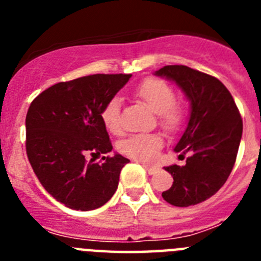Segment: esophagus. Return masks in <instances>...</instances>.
<instances>
[{
    "label": "esophagus",
    "mask_w": 261,
    "mask_h": 261,
    "mask_svg": "<svg viewBox=\"0 0 261 261\" xmlns=\"http://www.w3.org/2000/svg\"><path fill=\"white\" fill-rule=\"evenodd\" d=\"M145 170L147 171V174L149 175H154L156 171H158V167H155V166H149V165H144Z\"/></svg>",
    "instance_id": "esophagus-1"
}]
</instances>
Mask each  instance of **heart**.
I'll use <instances>...</instances> for the list:
<instances>
[{"label": "heart", "mask_w": 261, "mask_h": 261, "mask_svg": "<svg viewBox=\"0 0 261 261\" xmlns=\"http://www.w3.org/2000/svg\"><path fill=\"white\" fill-rule=\"evenodd\" d=\"M135 95L144 100L156 114L158 123L168 130L174 132L183 121V108L175 102V91L162 80L149 78L144 81L136 89ZM121 102L119 98H112L102 111V121L106 129L112 135L121 132V119H120ZM163 141L156 133H140L133 135L120 142L119 149L124 155L133 158L140 162H153L158 151L162 147Z\"/></svg>", "instance_id": "b5f03b06"}]
</instances>
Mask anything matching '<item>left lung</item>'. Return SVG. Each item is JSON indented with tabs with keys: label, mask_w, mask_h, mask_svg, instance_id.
<instances>
[{
	"label": "left lung",
	"mask_w": 261,
	"mask_h": 261,
	"mask_svg": "<svg viewBox=\"0 0 261 261\" xmlns=\"http://www.w3.org/2000/svg\"><path fill=\"white\" fill-rule=\"evenodd\" d=\"M171 81L190 102V119L174 151L188 154L184 166L165 167L174 177L162 197L174 206L208 200L227 180L237 159L243 123L230 91L220 80L184 65L154 71Z\"/></svg>",
	"instance_id": "obj_1"
}]
</instances>
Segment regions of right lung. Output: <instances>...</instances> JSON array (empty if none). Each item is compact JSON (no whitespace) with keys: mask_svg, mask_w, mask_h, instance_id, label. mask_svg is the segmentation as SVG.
<instances>
[{"mask_svg":"<svg viewBox=\"0 0 261 261\" xmlns=\"http://www.w3.org/2000/svg\"><path fill=\"white\" fill-rule=\"evenodd\" d=\"M132 74H94L60 82L32 100L26 116V150L32 170L53 199L75 211H94L114 196L121 168L102 121L105 106Z\"/></svg>","mask_w":261,"mask_h":261,"instance_id":"add662e5","label":"right lung"}]
</instances>
